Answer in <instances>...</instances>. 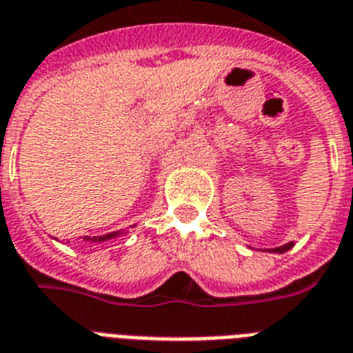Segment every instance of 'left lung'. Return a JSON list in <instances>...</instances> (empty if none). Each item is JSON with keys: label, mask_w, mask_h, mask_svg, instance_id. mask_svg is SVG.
Instances as JSON below:
<instances>
[{"label": "left lung", "mask_w": 353, "mask_h": 353, "mask_svg": "<svg viewBox=\"0 0 353 353\" xmlns=\"http://www.w3.org/2000/svg\"><path fill=\"white\" fill-rule=\"evenodd\" d=\"M294 247V241L286 243V245H283V247H275V249H268L270 252H276V254H283V252H286V250H290Z\"/></svg>", "instance_id": "1"}]
</instances>
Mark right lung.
Here are the masks:
<instances>
[{
  "label": "right lung",
  "instance_id": "1",
  "mask_svg": "<svg viewBox=\"0 0 353 353\" xmlns=\"http://www.w3.org/2000/svg\"><path fill=\"white\" fill-rule=\"evenodd\" d=\"M123 234L125 232H119V230H117V232H110V234H106V236H95V237L85 236L83 239L90 243H103V241H108V239H114V237L117 236H123Z\"/></svg>",
  "mask_w": 353,
  "mask_h": 353
}]
</instances>
